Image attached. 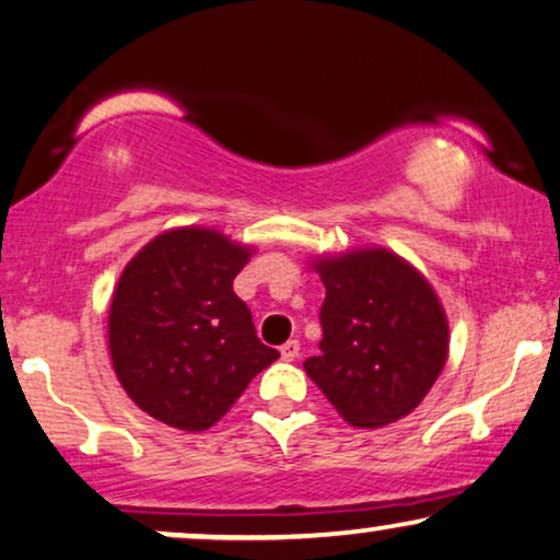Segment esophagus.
<instances>
[{"instance_id": "34e87169", "label": "esophagus", "mask_w": 560, "mask_h": 560, "mask_svg": "<svg viewBox=\"0 0 560 560\" xmlns=\"http://www.w3.org/2000/svg\"><path fill=\"white\" fill-rule=\"evenodd\" d=\"M296 357H300V341H287L281 346V359H284V362H294Z\"/></svg>"}]
</instances>
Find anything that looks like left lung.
<instances>
[{"label": "left lung", "instance_id": "left-lung-1", "mask_svg": "<svg viewBox=\"0 0 560 560\" xmlns=\"http://www.w3.org/2000/svg\"><path fill=\"white\" fill-rule=\"evenodd\" d=\"M313 268L325 287L323 341L304 372L351 427L408 416L447 362L450 325L434 289L385 247L320 256Z\"/></svg>", "mask_w": 560, "mask_h": 560}]
</instances>
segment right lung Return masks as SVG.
<instances>
[{
  "instance_id": "obj_1",
  "label": "right lung",
  "mask_w": 560,
  "mask_h": 560,
  "mask_svg": "<svg viewBox=\"0 0 560 560\" xmlns=\"http://www.w3.org/2000/svg\"><path fill=\"white\" fill-rule=\"evenodd\" d=\"M250 247L207 228L167 230L129 260L108 315L118 382L167 427L203 431L279 359L232 281Z\"/></svg>"
}]
</instances>
